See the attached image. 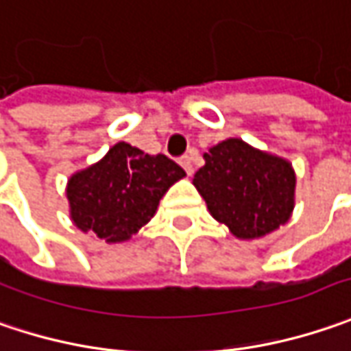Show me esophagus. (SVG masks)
Here are the masks:
<instances>
[{"mask_svg":"<svg viewBox=\"0 0 351 351\" xmlns=\"http://www.w3.org/2000/svg\"><path fill=\"white\" fill-rule=\"evenodd\" d=\"M180 165H182L184 173H186L189 176H192V173H194V167H192V157H189V155H186V157H182V159H180Z\"/></svg>","mask_w":351,"mask_h":351,"instance_id":"1","label":"esophagus"}]
</instances>
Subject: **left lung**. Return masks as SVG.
Segmentation results:
<instances>
[{"label":"left lung","instance_id":"obj_1","mask_svg":"<svg viewBox=\"0 0 351 351\" xmlns=\"http://www.w3.org/2000/svg\"><path fill=\"white\" fill-rule=\"evenodd\" d=\"M192 184L212 218L237 239H259L291 220L297 175L282 157L230 137L204 153Z\"/></svg>","mask_w":351,"mask_h":351}]
</instances>
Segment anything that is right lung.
Returning a JSON list of instances; mask_svg holds the SVG:
<instances>
[{"instance_id":"right-lung-1","label":"right lung","mask_w":351,"mask_h":351,"mask_svg":"<svg viewBox=\"0 0 351 351\" xmlns=\"http://www.w3.org/2000/svg\"><path fill=\"white\" fill-rule=\"evenodd\" d=\"M186 173L165 155H147L125 141L66 182L72 223L106 243H123L151 221L167 191Z\"/></svg>"}]
</instances>
